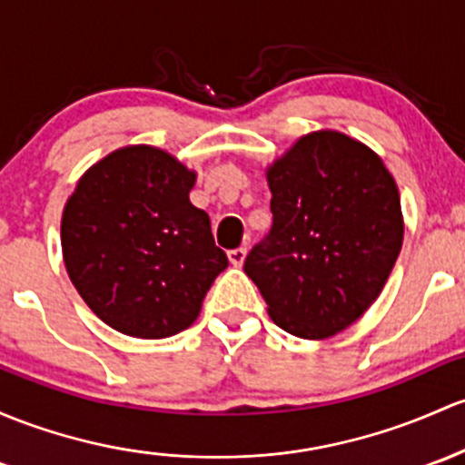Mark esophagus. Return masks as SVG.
<instances>
[{"label": "esophagus", "instance_id": "esophagus-1", "mask_svg": "<svg viewBox=\"0 0 465 465\" xmlns=\"http://www.w3.org/2000/svg\"><path fill=\"white\" fill-rule=\"evenodd\" d=\"M246 248H234V251L228 252V259H231L232 266H242L243 262H246Z\"/></svg>", "mask_w": 465, "mask_h": 465}]
</instances>
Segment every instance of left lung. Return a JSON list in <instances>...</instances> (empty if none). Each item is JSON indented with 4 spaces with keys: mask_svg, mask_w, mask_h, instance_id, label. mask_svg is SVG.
<instances>
[{
    "mask_svg": "<svg viewBox=\"0 0 465 465\" xmlns=\"http://www.w3.org/2000/svg\"><path fill=\"white\" fill-rule=\"evenodd\" d=\"M271 232L243 271L279 328L326 339L381 292L403 242L399 191L371 148L341 133L299 139L268 168Z\"/></svg>",
    "mask_w": 465,
    "mask_h": 465,
    "instance_id": "1",
    "label": "left lung"
}]
</instances>
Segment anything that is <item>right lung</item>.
Wrapping results in <instances>:
<instances>
[{"label": "right lung", "instance_id": "1", "mask_svg": "<svg viewBox=\"0 0 465 465\" xmlns=\"http://www.w3.org/2000/svg\"><path fill=\"white\" fill-rule=\"evenodd\" d=\"M194 173L153 146H126L79 179L62 217L68 277L114 331L163 339L199 317L228 257L188 199Z\"/></svg>", "mask_w": 465, "mask_h": 465}]
</instances>
